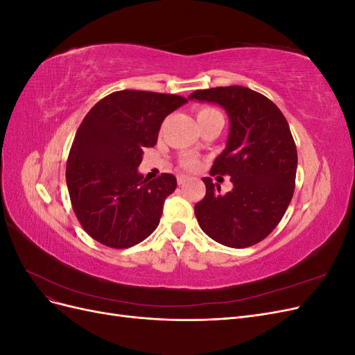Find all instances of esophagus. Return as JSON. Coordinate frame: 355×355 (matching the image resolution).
Returning <instances> with one entry per match:
<instances>
[{"label":"esophagus","mask_w":355,"mask_h":355,"mask_svg":"<svg viewBox=\"0 0 355 355\" xmlns=\"http://www.w3.org/2000/svg\"><path fill=\"white\" fill-rule=\"evenodd\" d=\"M188 180H189V178L185 176V175H179V176H178V184H179V185H185Z\"/></svg>","instance_id":"34e87169"}]
</instances>
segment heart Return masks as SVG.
Wrapping results in <instances>:
<instances>
[{
    "label": "heart",
    "mask_w": 355,
    "mask_h": 355,
    "mask_svg": "<svg viewBox=\"0 0 355 355\" xmlns=\"http://www.w3.org/2000/svg\"><path fill=\"white\" fill-rule=\"evenodd\" d=\"M214 112H218V111L213 110V108H209V106H204V108H200V110H198V112H197V120H198V118L207 116V115L214 114ZM182 164H184V167H187V168H196L197 164H198V161H197L196 157L188 155V157H185L184 159H182Z\"/></svg>",
    "instance_id": "obj_1"
}]
</instances>
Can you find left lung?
Wrapping results in <instances>:
<instances>
[{
    "label": "left lung",
    "instance_id": "left-lung-1",
    "mask_svg": "<svg viewBox=\"0 0 355 355\" xmlns=\"http://www.w3.org/2000/svg\"><path fill=\"white\" fill-rule=\"evenodd\" d=\"M189 99L218 103L230 118L227 148L210 175H228L234 188L204 178L206 196L194 207L201 230L232 249L262 241L282 220L293 197L297 153L287 120L263 94L241 85L196 90Z\"/></svg>",
    "mask_w": 355,
    "mask_h": 355
}]
</instances>
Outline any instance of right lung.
<instances>
[{"instance_id": "right-lung-1", "label": "right lung", "mask_w": 355, "mask_h": 355, "mask_svg": "<svg viewBox=\"0 0 355 355\" xmlns=\"http://www.w3.org/2000/svg\"><path fill=\"white\" fill-rule=\"evenodd\" d=\"M188 101L178 94L114 92L84 116L71 146L67 185L84 231L112 249L144 241L158 227L176 178L144 179L137 167L164 118Z\"/></svg>"}]
</instances>
